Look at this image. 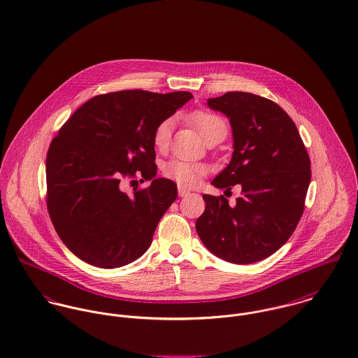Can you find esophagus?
I'll return each instance as SVG.
<instances>
[{"mask_svg":"<svg viewBox=\"0 0 358 358\" xmlns=\"http://www.w3.org/2000/svg\"><path fill=\"white\" fill-rule=\"evenodd\" d=\"M178 194H179V196H186V195L190 194V190H187L185 187H179L178 189Z\"/></svg>","mask_w":358,"mask_h":358,"instance_id":"esophagus-1","label":"esophagus"}]
</instances>
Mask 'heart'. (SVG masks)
<instances>
[{
  "label": "heart",
  "mask_w": 358,
  "mask_h": 358,
  "mask_svg": "<svg viewBox=\"0 0 358 358\" xmlns=\"http://www.w3.org/2000/svg\"><path fill=\"white\" fill-rule=\"evenodd\" d=\"M189 119L206 143L212 141L222 142L227 135V124L224 119L220 117L219 115L205 112V110H195L189 116ZM172 129H173V120L171 117L164 119L157 124L153 134V143L157 149L163 150L168 146ZM203 172L205 169L202 165L183 162V160H171L165 164L163 168L165 178L185 187L195 186L199 182Z\"/></svg>",
  "instance_id": "heart-1"
}]
</instances>
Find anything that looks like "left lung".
Wrapping results in <instances>:
<instances>
[{
  "mask_svg": "<svg viewBox=\"0 0 358 358\" xmlns=\"http://www.w3.org/2000/svg\"><path fill=\"white\" fill-rule=\"evenodd\" d=\"M208 106L229 119L234 152L212 180L217 189L239 185L235 205L203 194L205 212L195 229L205 248L222 260L252 264L279 250L293 235L310 183V160L292 117L273 101L228 92Z\"/></svg>",
  "mask_w": 358,
  "mask_h": 358,
  "instance_id": "1",
  "label": "left lung"
}]
</instances>
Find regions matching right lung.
<instances>
[{"label":"right lung","mask_w":358,"mask_h":358,"mask_svg":"<svg viewBox=\"0 0 358 358\" xmlns=\"http://www.w3.org/2000/svg\"><path fill=\"white\" fill-rule=\"evenodd\" d=\"M193 94L123 90L85 102L60 129L46 156L48 210L65 246L99 268H119L150 246L176 185L156 178L153 134ZM139 170L149 188L132 197L123 176Z\"/></svg>","instance_id":"obj_1"}]
</instances>
